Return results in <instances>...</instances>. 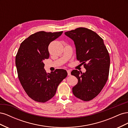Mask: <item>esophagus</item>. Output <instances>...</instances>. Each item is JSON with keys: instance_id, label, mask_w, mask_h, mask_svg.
Returning a JSON list of instances; mask_svg holds the SVG:
<instances>
[{"instance_id": "34e87169", "label": "esophagus", "mask_w": 128, "mask_h": 128, "mask_svg": "<svg viewBox=\"0 0 128 128\" xmlns=\"http://www.w3.org/2000/svg\"><path fill=\"white\" fill-rule=\"evenodd\" d=\"M67 73H68V75L70 76V70H67Z\"/></svg>"}]
</instances>
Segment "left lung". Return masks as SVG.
<instances>
[{"label": "left lung", "mask_w": 128, "mask_h": 128, "mask_svg": "<svg viewBox=\"0 0 128 128\" xmlns=\"http://www.w3.org/2000/svg\"><path fill=\"white\" fill-rule=\"evenodd\" d=\"M64 34L74 42L77 59L82 62L86 72H71L78 80L72 88L74 95L83 101H90L104 87L109 75L110 58L104 40L96 32L78 28Z\"/></svg>", "instance_id": "1"}]
</instances>
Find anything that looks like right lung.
<instances>
[{
	"label": "right lung",
	"instance_id": "obj_1",
	"mask_svg": "<svg viewBox=\"0 0 128 128\" xmlns=\"http://www.w3.org/2000/svg\"><path fill=\"white\" fill-rule=\"evenodd\" d=\"M63 32L42 31L30 35L22 42L15 58L18 77L30 98L45 102L55 95L59 84L67 76L64 69L47 73L43 61L49 58L48 45Z\"/></svg>",
	"mask_w": 128,
	"mask_h": 128
}]
</instances>
